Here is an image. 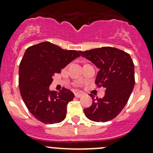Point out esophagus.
<instances>
[{
	"label": "esophagus",
	"mask_w": 153,
	"mask_h": 153,
	"mask_svg": "<svg viewBox=\"0 0 153 153\" xmlns=\"http://www.w3.org/2000/svg\"><path fill=\"white\" fill-rule=\"evenodd\" d=\"M75 97L79 98V97H82V96H83V94H82V93H75Z\"/></svg>",
	"instance_id": "esophagus-1"
}]
</instances>
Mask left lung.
<instances>
[{
  "mask_svg": "<svg viewBox=\"0 0 153 153\" xmlns=\"http://www.w3.org/2000/svg\"><path fill=\"white\" fill-rule=\"evenodd\" d=\"M83 57L99 69L95 83L105 89L102 98H92V104L85 108L86 117L94 122L109 121L121 112L128 102L135 84L134 64L131 56L115 48L102 47L79 51Z\"/></svg>",
  "mask_w": 153,
  "mask_h": 153,
  "instance_id": "obj_1",
  "label": "left lung"
}]
</instances>
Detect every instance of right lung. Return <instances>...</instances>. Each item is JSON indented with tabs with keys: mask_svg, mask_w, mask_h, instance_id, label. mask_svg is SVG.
Segmentation results:
<instances>
[{
	"mask_svg": "<svg viewBox=\"0 0 153 153\" xmlns=\"http://www.w3.org/2000/svg\"><path fill=\"white\" fill-rule=\"evenodd\" d=\"M79 56L78 51L64 50L49 42L26 49L19 68V87L25 105L39 121L54 124L65 119L67 104L75 95L65 88L57 93L49 86L54 74Z\"/></svg>",
	"mask_w": 153,
	"mask_h": 153,
	"instance_id": "add662e5",
	"label": "right lung"
}]
</instances>
